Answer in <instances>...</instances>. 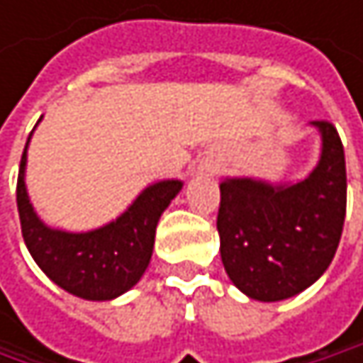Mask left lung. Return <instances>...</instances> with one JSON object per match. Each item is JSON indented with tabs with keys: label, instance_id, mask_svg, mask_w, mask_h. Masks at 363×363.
<instances>
[{
	"label": "left lung",
	"instance_id": "left-lung-1",
	"mask_svg": "<svg viewBox=\"0 0 363 363\" xmlns=\"http://www.w3.org/2000/svg\"><path fill=\"white\" fill-rule=\"evenodd\" d=\"M322 151L301 181L223 179L216 229L229 279L260 303L292 298L315 284L334 258L347 210V170L338 132L311 121Z\"/></svg>",
	"mask_w": 363,
	"mask_h": 363
}]
</instances>
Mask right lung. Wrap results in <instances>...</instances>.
<instances>
[{"mask_svg":"<svg viewBox=\"0 0 363 363\" xmlns=\"http://www.w3.org/2000/svg\"><path fill=\"white\" fill-rule=\"evenodd\" d=\"M21 160L16 203L25 244L37 267L62 290L84 301H113L134 288L149 267L155 229L179 195L182 181L168 179L145 186L138 197L107 225L92 231H65L45 225L31 203L25 172L27 149Z\"/></svg>","mask_w":363,"mask_h":363,"instance_id":"1","label":"right lung"}]
</instances>
